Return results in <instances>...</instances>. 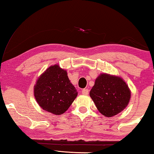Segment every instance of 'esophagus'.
<instances>
[{
    "instance_id": "esophagus-1",
    "label": "esophagus",
    "mask_w": 154,
    "mask_h": 154,
    "mask_svg": "<svg viewBox=\"0 0 154 154\" xmlns=\"http://www.w3.org/2000/svg\"><path fill=\"white\" fill-rule=\"evenodd\" d=\"M82 93L83 95H88V93H89V90L82 89Z\"/></svg>"
}]
</instances>
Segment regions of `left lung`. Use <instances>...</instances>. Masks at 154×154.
I'll return each mask as SVG.
<instances>
[{
  "mask_svg": "<svg viewBox=\"0 0 154 154\" xmlns=\"http://www.w3.org/2000/svg\"><path fill=\"white\" fill-rule=\"evenodd\" d=\"M90 95L98 110L103 115L111 117L127 107L131 95L122 79L102 74L95 79Z\"/></svg>",
  "mask_w": 154,
  "mask_h": 154,
  "instance_id": "left-lung-1",
  "label": "left lung"
}]
</instances>
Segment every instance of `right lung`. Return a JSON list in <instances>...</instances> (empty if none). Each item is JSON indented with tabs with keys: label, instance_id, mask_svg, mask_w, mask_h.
Returning a JSON list of instances; mask_svg holds the SVG:
<instances>
[{
	"label": "right lung",
	"instance_id": "1",
	"mask_svg": "<svg viewBox=\"0 0 154 154\" xmlns=\"http://www.w3.org/2000/svg\"><path fill=\"white\" fill-rule=\"evenodd\" d=\"M34 94L42 109L60 115L73 103L77 92L70 82L66 72L54 65L45 70L37 80Z\"/></svg>",
	"mask_w": 154,
	"mask_h": 154
}]
</instances>
